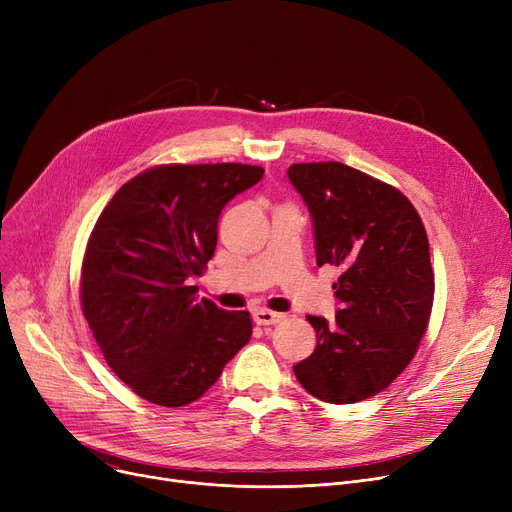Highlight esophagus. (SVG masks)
<instances>
[{
  "instance_id": "34e87169",
  "label": "esophagus",
  "mask_w": 512,
  "mask_h": 512,
  "mask_svg": "<svg viewBox=\"0 0 512 512\" xmlns=\"http://www.w3.org/2000/svg\"><path fill=\"white\" fill-rule=\"evenodd\" d=\"M253 319H255V324H259V326H274V324H280L284 315L276 313V311H270V309H255Z\"/></svg>"
}]
</instances>
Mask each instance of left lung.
Here are the masks:
<instances>
[{"instance_id": "obj_1", "label": "left lung", "mask_w": 512, "mask_h": 512, "mask_svg": "<svg viewBox=\"0 0 512 512\" xmlns=\"http://www.w3.org/2000/svg\"><path fill=\"white\" fill-rule=\"evenodd\" d=\"M288 178L309 207L317 265L340 270L336 321L307 315L315 351L294 365L301 386L332 405L388 388L405 371L434 303L429 242L398 188L340 161L292 164Z\"/></svg>"}]
</instances>
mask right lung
Wrapping results in <instances>:
<instances>
[{
  "label": "right lung",
  "instance_id": "add662e5",
  "mask_svg": "<svg viewBox=\"0 0 512 512\" xmlns=\"http://www.w3.org/2000/svg\"><path fill=\"white\" fill-rule=\"evenodd\" d=\"M263 176L247 164L157 166L105 205L80 272V303L118 378L159 407L201 398L251 340L249 311L197 301L220 213Z\"/></svg>",
  "mask_w": 512,
  "mask_h": 512
}]
</instances>
